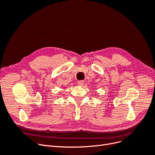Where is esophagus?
<instances>
[{
  "label": "esophagus",
  "mask_w": 155,
  "mask_h": 155,
  "mask_svg": "<svg viewBox=\"0 0 155 155\" xmlns=\"http://www.w3.org/2000/svg\"><path fill=\"white\" fill-rule=\"evenodd\" d=\"M78 84L79 86H82V85H83V84H84V81H79L78 82Z\"/></svg>",
  "instance_id": "1"
}]
</instances>
